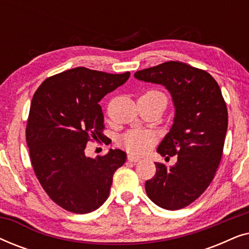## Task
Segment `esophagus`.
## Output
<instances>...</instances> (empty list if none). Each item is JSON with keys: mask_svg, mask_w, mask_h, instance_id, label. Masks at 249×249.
Here are the masks:
<instances>
[{"mask_svg": "<svg viewBox=\"0 0 249 249\" xmlns=\"http://www.w3.org/2000/svg\"><path fill=\"white\" fill-rule=\"evenodd\" d=\"M128 161L136 163L141 161V158H138V156H134V155H128Z\"/></svg>", "mask_w": 249, "mask_h": 249, "instance_id": "obj_1", "label": "esophagus"}]
</instances>
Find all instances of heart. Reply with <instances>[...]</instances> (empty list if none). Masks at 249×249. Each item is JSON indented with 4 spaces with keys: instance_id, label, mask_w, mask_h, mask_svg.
Returning a JSON list of instances; mask_svg holds the SVG:
<instances>
[{
    "instance_id": "heart-1",
    "label": "heart",
    "mask_w": 249,
    "mask_h": 249,
    "mask_svg": "<svg viewBox=\"0 0 249 249\" xmlns=\"http://www.w3.org/2000/svg\"><path fill=\"white\" fill-rule=\"evenodd\" d=\"M144 96H156L162 97L166 100L165 95L158 90H149ZM155 141V136L153 132L147 130H130L124 134L120 139V144L128 152L135 153V154H142L151 147Z\"/></svg>"
}]
</instances>
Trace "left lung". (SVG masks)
<instances>
[{
    "label": "left lung",
    "instance_id": "1",
    "mask_svg": "<svg viewBox=\"0 0 249 249\" xmlns=\"http://www.w3.org/2000/svg\"><path fill=\"white\" fill-rule=\"evenodd\" d=\"M134 76L164 86L175 107L173 124L156 151L178 159L169 168L155 163L156 173L146 181V193L162 209H183L205 192L215 176L228 129L226 102L209 72L179 61L137 71Z\"/></svg>",
    "mask_w": 249,
    "mask_h": 249
}]
</instances>
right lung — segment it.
<instances>
[{
  "label": "right lung",
  "instance_id": "right-lung-1",
  "mask_svg": "<svg viewBox=\"0 0 249 249\" xmlns=\"http://www.w3.org/2000/svg\"><path fill=\"white\" fill-rule=\"evenodd\" d=\"M129 77L78 67L47 78L34 94L26 128L34 171L50 198L69 212L86 214L103 205L114 172L125 162L121 149L91 159L85 148L103 136L98 102Z\"/></svg>",
  "mask_w": 249,
  "mask_h": 249
}]
</instances>
